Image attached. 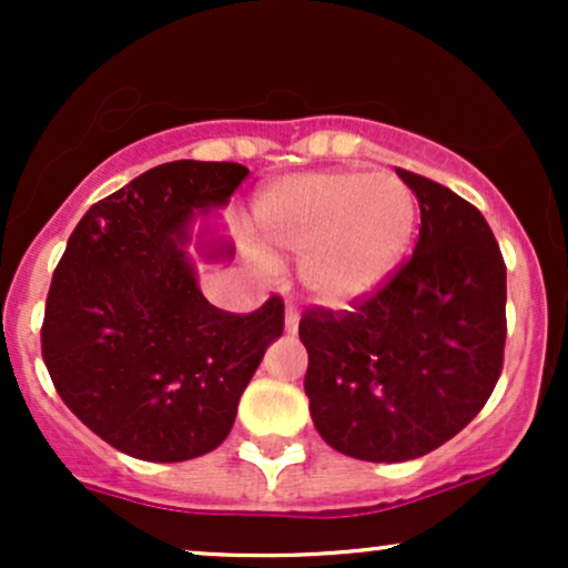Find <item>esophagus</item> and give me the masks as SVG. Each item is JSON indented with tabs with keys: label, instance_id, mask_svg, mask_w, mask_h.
Segmentation results:
<instances>
[{
	"label": "esophagus",
	"instance_id": "1",
	"mask_svg": "<svg viewBox=\"0 0 568 568\" xmlns=\"http://www.w3.org/2000/svg\"><path fill=\"white\" fill-rule=\"evenodd\" d=\"M296 328H298V312L296 306L288 304V310H285V331H288V334H296Z\"/></svg>",
	"mask_w": 568,
	"mask_h": 568
}]
</instances>
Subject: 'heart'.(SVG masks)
Listing matches in <instances>:
<instances>
[{"instance_id": "1", "label": "heart", "mask_w": 568, "mask_h": 568, "mask_svg": "<svg viewBox=\"0 0 568 568\" xmlns=\"http://www.w3.org/2000/svg\"><path fill=\"white\" fill-rule=\"evenodd\" d=\"M270 247L304 256V285L344 306L393 275L416 230V197L393 173L323 171L280 179L256 200Z\"/></svg>"}]
</instances>
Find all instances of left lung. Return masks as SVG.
<instances>
[{
    "label": "left lung",
    "instance_id": "obj_1",
    "mask_svg": "<svg viewBox=\"0 0 568 568\" xmlns=\"http://www.w3.org/2000/svg\"><path fill=\"white\" fill-rule=\"evenodd\" d=\"M414 253L352 310L298 323L321 438L363 462H408L452 440L491 397L505 361L507 270L484 213L425 175Z\"/></svg>",
    "mask_w": 568,
    "mask_h": 568
}]
</instances>
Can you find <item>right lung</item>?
I'll return each mask as SVG.
<instances>
[{
  "instance_id": "add662e5",
  "label": "right lung",
  "mask_w": 568,
  "mask_h": 568,
  "mask_svg": "<svg viewBox=\"0 0 568 568\" xmlns=\"http://www.w3.org/2000/svg\"><path fill=\"white\" fill-rule=\"evenodd\" d=\"M245 175L237 162H165L98 200L71 232L42 357L71 414L116 452L143 462L213 452L283 334V298L247 315L219 310L184 253L194 211L226 205Z\"/></svg>"
}]
</instances>
